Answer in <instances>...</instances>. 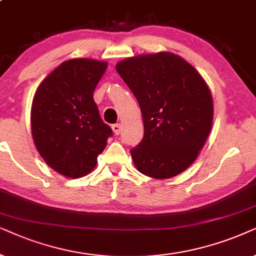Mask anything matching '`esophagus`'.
I'll use <instances>...</instances> for the list:
<instances>
[{
  "label": "esophagus",
  "mask_w": 256,
  "mask_h": 256,
  "mask_svg": "<svg viewBox=\"0 0 256 256\" xmlns=\"http://www.w3.org/2000/svg\"><path fill=\"white\" fill-rule=\"evenodd\" d=\"M112 131L114 132V134H119L122 132V125L119 122L118 124H114L112 125Z\"/></svg>",
  "instance_id": "34e87169"
}]
</instances>
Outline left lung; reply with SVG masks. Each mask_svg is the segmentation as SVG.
I'll return each instance as SVG.
<instances>
[{"mask_svg":"<svg viewBox=\"0 0 256 256\" xmlns=\"http://www.w3.org/2000/svg\"><path fill=\"white\" fill-rule=\"evenodd\" d=\"M116 70L137 98L144 138L131 150L140 173L170 179L190 168L212 130L213 98L190 64L168 51L120 60Z\"/></svg>","mask_w":256,"mask_h":256,"instance_id":"8db88e82","label":"left lung"}]
</instances>
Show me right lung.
Masks as SVG:
<instances>
[{
    "mask_svg": "<svg viewBox=\"0 0 256 256\" xmlns=\"http://www.w3.org/2000/svg\"><path fill=\"white\" fill-rule=\"evenodd\" d=\"M106 68L104 60H66L37 88L30 116L32 139L46 165L60 174H88L112 136L94 100Z\"/></svg>",
    "mask_w": 256,
    "mask_h": 256,
    "instance_id": "right-lung-1",
    "label": "right lung"
}]
</instances>
